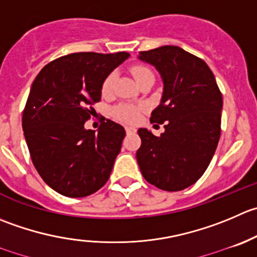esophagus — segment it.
I'll return each instance as SVG.
<instances>
[{
    "instance_id": "esophagus-1",
    "label": "esophagus",
    "mask_w": 257,
    "mask_h": 257,
    "mask_svg": "<svg viewBox=\"0 0 257 257\" xmlns=\"http://www.w3.org/2000/svg\"><path fill=\"white\" fill-rule=\"evenodd\" d=\"M125 132H126V134H133V133H136L137 129L134 128V126H125Z\"/></svg>"
}]
</instances>
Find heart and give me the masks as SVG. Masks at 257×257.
<instances>
[{
	"instance_id": "b5f03b06",
	"label": "heart",
	"mask_w": 257,
	"mask_h": 257,
	"mask_svg": "<svg viewBox=\"0 0 257 257\" xmlns=\"http://www.w3.org/2000/svg\"><path fill=\"white\" fill-rule=\"evenodd\" d=\"M152 73L149 69L144 68V66H133L132 68V74H133L134 79L137 81L141 80L144 75ZM114 79H115V75L114 74H110L105 78L104 80L103 86H101V91L103 94H109L110 93L111 88H113ZM111 114H113L114 118L119 121H123V123H136L137 120L141 116V108L136 105H132V104H120V105L115 106V108L111 110Z\"/></svg>"
}]
</instances>
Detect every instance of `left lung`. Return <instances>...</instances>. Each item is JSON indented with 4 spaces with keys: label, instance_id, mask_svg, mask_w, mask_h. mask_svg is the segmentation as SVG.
Masks as SVG:
<instances>
[{
    "label": "left lung",
    "instance_id": "obj_1",
    "mask_svg": "<svg viewBox=\"0 0 257 257\" xmlns=\"http://www.w3.org/2000/svg\"><path fill=\"white\" fill-rule=\"evenodd\" d=\"M138 60L153 66L162 79L161 103L151 123L166 121V131L156 137L139 128L137 161L147 182L163 191H182L201 178L215 154L222 95L207 64L181 47L142 51Z\"/></svg>",
    "mask_w": 257,
    "mask_h": 257
}]
</instances>
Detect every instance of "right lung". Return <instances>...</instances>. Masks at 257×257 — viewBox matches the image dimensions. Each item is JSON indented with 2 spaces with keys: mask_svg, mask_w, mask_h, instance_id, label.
Listing matches in <instances>:
<instances>
[{
  "mask_svg": "<svg viewBox=\"0 0 257 257\" xmlns=\"http://www.w3.org/2000/svg\"><path fill=\"white\" fill-rule=\"evenodd\" d=\"M128 52H75L47 64L30 89L22 129L35 168L45 183L66 197L100 189L113 169L125 131L106 119L98 131L85 128L101 86Z\"/></svg>",
  "mask_w": 257,
  "mask_h": 257,
  "instance_id": "1",
  "label": "right lung"
}]
</instances>
